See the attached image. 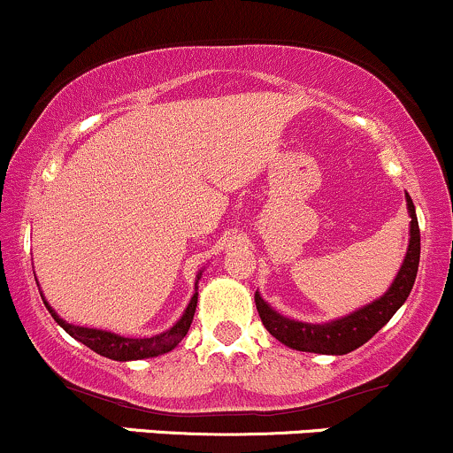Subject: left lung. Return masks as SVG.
Instances as JSON below:
<instances>
[{
  "label": "left lung",
  "mask_w": 453,
  "mask_h": 453,
  "mask_svg": "<svg viewBox=\"0 0 453 453\" xmlns=\"http://www.w3.org/2000/svg\"><path fill=\"white\" fill-rule=\"evenodd\" d=\"M407 211L411 217L409 226V247L407 256L403 259L396 279L388 288V292L379 296L377 300L368 303L353 313L339 317V319L324 321V324H306V321L292 319L277 313L266 300L256 292L257 313L262 317V324L274 339L288 345L296 351L324 353V356H345L377 334L383 326L392 319L394 313L404 304L413 289L415 277L419 266V226L418 215L411 196L407 194Z\"/></svg>",
  "instance_id": "8db88e82"
}]
</instances>
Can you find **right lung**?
Instances as JSON below:
<instances>
[{"label": "right lung", "mask_w": 453, "mask_h": 453, "mask_svg": "<svg viewBox=\"0 0 453 453\" xmlns=\"http://www.w3.org/2000/svg\"><path fill=\"white\" fill-rule=\"evenodd\" d=\"M202 273L196 274V292L191 296L189 304H187L185 313L180 315V319L176 321L173 327H168L161 334L149 336V339H132V336H121L117 332L111 330H100V327H87V326H74L67 324L65 319H61L59 315L55 313V309L46 303V298L42 296L46 309L49 313L53 315V319L59 324L72 339H76L82 345H87L89 349L96 353H100L104 357H111V360L117 362H129V360H144V357H157L161 353L173 351L180 341L185 339V334L189 332L191 321H194V313L197 306V280L202 279Z\"/></svg>", "instance_id": "1"}]
</instances>
